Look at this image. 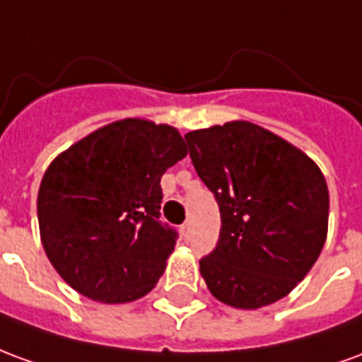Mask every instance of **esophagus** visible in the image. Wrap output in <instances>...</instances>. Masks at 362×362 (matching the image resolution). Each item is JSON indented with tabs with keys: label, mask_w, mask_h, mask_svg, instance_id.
Listing matches in <instances>:
<instances>
[{
	"label": "esophagus",
	"mask_w": 362,
	"mask_h": 362,
	"mask_svg": "<svg viewBox=\"0 0 362 362\" xmlns=\"http://www.w3.org/2000/svg\"><path fill=\"white\" fill-rule=\"evenodd\" d=\"M189 230H192V221H186V223L182 225V233H184V235L188 236V235H189Z\"/></svg>",
	"instance_id": "esophagus-1"
}]
</instances>
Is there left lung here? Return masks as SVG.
I'll use <instances>...</instances> for the list:
<instances>
[{"mask_svg": "<svg viewBox=\"0 0 362 362\" xmlns=\"http://www.w3.org/2000/svg\"><path fill=\"white\" fill-rule=\"evenodd\" d=\"M184 139L221 213L219 243L199 259L211 295L244 310L288 295L326 243L324 174L303 151L250 122L196 129Z\"/></svg>", "mask_w": 362, "mask_h": 362, "instance_id": "1", "label": "left lung"}]
</instances>
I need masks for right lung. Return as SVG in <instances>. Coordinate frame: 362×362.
I'll return each instance as SVG.
<instances>
[{
  "label": "right lung",
  "mask_w": 362,
  "mask_h": 362,
  "mask_svg": "<svg viewBox=\"0 0 362 362\" xmlns=\"http://www.w3.org/2000/svg\"><path fill=\"white\" fill-rule=\"evenodd\" d=\"M186 155L178 129L129 118L54 158L38 189V225L67 285L110 304L157 285L178 238L160 221V178Z\"/></svg>",
  "instance_id": "obj_1"
}]
</instances>
